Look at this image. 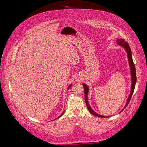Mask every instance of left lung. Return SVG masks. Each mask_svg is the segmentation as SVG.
I'll return each instance as SVG.
<instances>
[{"label": "left lung", "instance_id": "left-lung-1", "mask_svg": "<svg viewBox=\"0 0 147 147\" xmlns=\"http://www.w3.org/2000/svg\"><path fill=\"white\" fill-rule=\"evenodd\" d=\"M116 42L117 43V44L120 46L121 47H122L125 51V52H126L127 55V58H128V61H129V66H130V74H131V89H130V93L127 99V101L126 103H125V105H124V108H123V109L120 112V113L121 112H122L126 107L127 106V105L129 104V103L130 102V99L131 98V96L133 94L134 88H135V86H136V67L134 64V62L132 59V53H131V51L130 49V47L129 45V44L125 41L124 39H122V38H116ZM84 88V94H85V101H86V106L88 108V110L89 111V112H90V113L92 114L93 115L97 116V117H102V118H105V117H108L109 116H103V115H100L97 113H96L90 107V104L88 103V92L90 91V89L89 87L88 86V85H87L86 84L83 83L82 84Z\"/></svg>", "mask_w": 147, "mask_h": 147}]
</instances>
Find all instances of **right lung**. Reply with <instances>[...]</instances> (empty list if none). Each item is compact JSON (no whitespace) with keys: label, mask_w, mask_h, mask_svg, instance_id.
Segmentation results:
<instances>
[{"label":"right lung","mask_w":147,"mask_h":147,"mask_svg":"<svg viewBox=\"0 0 147 147\" xmlns=\"http://www.w3.org/2000/svg\"><path fill=\"white\" fill-rule=\"evenodd\" d=\"M71 86H72V84H70V86H69L68 87V88H67V90H69V88H70L71 87ZM65 111H63V113H61V115H60L59 116H58V117H57L56 119H57L60 118V117H61V116L63 115L64 114V113H65Z\"/></svg>","instance_id":"1"}]
</instances>
